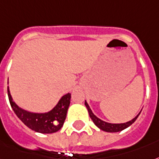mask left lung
<instances>
[{"label": "left lung", "mask_w": 159, "mask_h": 159, "mask_svg": "<svg viewBox=\"0 0 159 159\" xmlns=\"http://www.w3.org/2000/svg\"><path fill=\"white\" fill-rule=\"evenodd\" d=\"M85 105L87 107V108L88 110V113H89V116L93 120V122L95 123L96 126H98L101 130H103L105 132H108V133H117V132H120V131H123V129H125V128H128L129 126L132 125L136 119L138 118V117L140 114V112H139V114L133 118V120H131L128 123H119V124H115V123H106V122H104L102 120L99 119L98 117H97L95 115L93 114V112H92V110L90 109L89 106H88V104L87 102H85Z\"/></svg>", "instance_id": "8db88e82"}]
</instances>
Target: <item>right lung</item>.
<instances>
[{
    "instance_id": "1",
    "label": "right lung",
    "mask_w": 159,
    "mask_h": 159,
    "mask_svg": "<svg viewBox=\"0 0 159 159\" xmlns=\"http://www.w3.org/2000/svg\"><path fill=\"white\" fill-rule=\"evenodd\" d=\"M7 93L10 104L16 115L31 130L41 133H52L60 130L63 126L71 101L70 93L64 95L58 102L57 106L50 112L46 113H34L20 108L13 102L10 94L9 88H7Z\"/></svg>"
}]
</instances>
